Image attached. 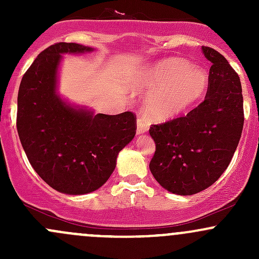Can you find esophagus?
I'll list each match as a JSON object with an SVG mask.
<instances>
[{"label":"esophagus","instance_id":"obj_1","mask_svg":"<svg viewBox=\"0 0 259 259\" xmlns=\"http://www.w3.org/2000/svg\"><path fill=\"white\" fill-rule=\"evenodd\" d=\"M148 132V122L145 121V119L143 116H138L137 120V134L142 135L144 133Z\"/></svg>","mask_w":259,"mask_h":259}]
</instances>
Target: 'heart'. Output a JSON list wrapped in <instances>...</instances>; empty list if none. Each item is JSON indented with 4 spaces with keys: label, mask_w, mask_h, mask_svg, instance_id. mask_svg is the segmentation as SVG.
Here are the masks:
<instances>
[{
    "label": "heart",
    "mask_w": 259,
    "mask_h": 259,
    "mask_svg": "<svg viewBox=\"0 0 259 259\" xmlns=\"http://www.w3.org/2000/svg\"><path fill=\"white\" fill-rule=\"evenodd\" d=\"M139 83L150 90L144 103V114L153 121H166L203 98L209 76L203 67L192 66L179 57H168L146 67L140 74Z\"/></svg>",
    "instance_id": "b5f03b06"
}]
</instances>
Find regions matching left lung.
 I'll use <instances>...</instances> for the list:
<instances>
[{"mask_svg":"<svg viewBox=\"0 0 259 259\" xmlns=\"http://www.w3.org/2000/svg\"><path fill=\"white\" fill-rule=\"evenodd\" d=\"M202 51L211 62L204 101L185 116L149 130L155 142L151 174L178 195L197 194L218 180L233 158L244 122L239 76L218 51L207 46Z\"/></svg>","mask_w":259,"mask_h":259,"instance_id":"left-lung-1","label":"left lung"}]
</instances>
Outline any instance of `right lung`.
Returning a JSON list of instances; mask_svg holds the SVG:
<instances>
[{
    "instance_id": "add662e5",
    "label": "right lung",
    "mask_w": 259,
    "mask_h": 259,
    "mask_svg": "<svg viewBox=\"0 0 259 259\" xmlns=\"http://www.w3.org/2000/svg\"><path fill=\"white\" fill-rule=\"evenodd\" d=\"M91 51L74 42L50 46L36 57L18 89L17 133L28 161L44 182L69 195L103 187L137 133V117L130 111L95 114L57 91L64 55Z\"/></svg>"
}]
</instances>
